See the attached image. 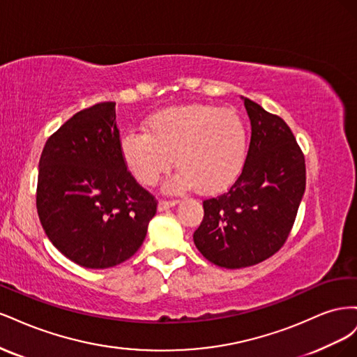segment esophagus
I'll return each mask as SVG.
<instances>
[{
    "mask_svg": "<svg viewBox=\"0 0 357 357\" xmlns=\"http://www.w3.org/2000/svg\"><path fill=\"white\" fill-rule=\"evenodd\" d=\"M177 204H178V199H162L158 204V210L159 211H165V210H168L171 207H174V205H177Z\"/></svg>",
    "mask_w": 357,
    "mask_h": 357,
    "instance_id": "1",
    "label": "esophagus"
}]
</instances>
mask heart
I'll return each mask as SVG.
<instances>
[{"label": "heart", "mask_w": 357, "mask_h": 357, "mask_svg": "<svg viewBox=\"0 0 357 357\" xmlns=\"http://www.w3.org/2000/svg\"><path fill=\"white\" fill-rule=\"evenodd\" d=\"M245 144L243 122L234 112L192 104L150 116L144 132L122 137L121 152L128 169L144 186L155 185L174 159L181 174L169 181V189L192 186L199 193H213L238 174Z\"/></svg>", "instance_id": "obj_1"}]
</instances>
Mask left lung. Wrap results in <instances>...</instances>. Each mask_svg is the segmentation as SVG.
<instances>
[{
	"label": "left lung",
	"mask_w": 357,
	"mask_h": 357,
	"mask_svg": "<svg viewBox=\"0 0 357 357\" xmlns=\"http://www.w3.org/2000/svg\"><path fill=\"white\" fill-rule=\"evenodd\" d=\"M252 138L240 176L220 195L204 199L193 243L211 264L238 269L264 262L294 228L305 190V158L289 125L244 98Z\"/></svg>",
	"instance_id": "obj_1"
}]
</instances>
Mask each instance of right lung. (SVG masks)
<instances>
[{
	"label": "right lung",
	"instance_id": "add662e5",
	"mask_svg": "<svg viewBox=\"0 0 357 357\" xmlns=\"http://www.w3.org/2000/svg\"><path fill=\"white\" fill-rule=\"evenodd\" d=\"M38 165L37 213L63 256L104 269L135 255L158 201L122 158L116 102H98L68 119L47 138Z\"/></svg>",
	"mask_w": 357,
	"mask_h": 357
}]
</instances>
